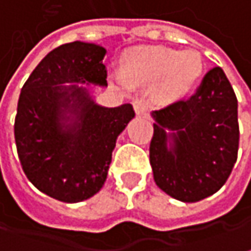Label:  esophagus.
Listing matches in <instances>:
<instances>
[{
  "label": "esophagus",
  "instance_id": "34e87169",
  "mask_svg": "<svg viewBox=\"0 0 251 251\" xmlns=\"http://www.w3.org/2000/svg\"><path fill=\"white\" fill-rule=\"evenodd\" d=\"M133 109L136 112V115L145 116L146 111H148V106H146V103L142 99H136V100H133Z\"/></svg>",
  "mask_w": 251,
  "mask_h": 251
}]
</instances>
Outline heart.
<instances>
[{
    "mask_svg": "<svg viewBox=\"0 0 251 251\" xmlns=\"http://www.w3.org/2000/svg\"><path fill=\"white\" fill-rule=\"evenodd\" d=\"M203 69V58L195 50L136 47L126 53L124 71H115L113 79L126 91L135 85L155 83V95L160 100L176 102L193 89Z\"/></svg>",
    "mask_w": 251,
    "mask_h": 251,
    "instance_id": "b5f03b06",
    "label": "heart"
}]
</instances>
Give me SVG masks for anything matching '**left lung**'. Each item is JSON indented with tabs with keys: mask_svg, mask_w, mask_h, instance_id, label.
Here are the masks:
<instances>
[{
	"mask_svg": "<svg viewBox=\"0 0 251 251\" xmlns=\"http://www.w3.org/2000/svg\"><path fill=\"white\" fill-rule=\"evenodd\" d=\"M149 159L153 179L184 203L206 199L226 183L237 160V98L219 67L186 100L152 112Z\"/></svg>",
	"mask_w": 251,
	"mask_h": 251,
	"instance_id": "obj_1",
	"label": "left lung"
}]
</instances>
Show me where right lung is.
Masks as SVG:
<instances>
[{"mask_svg":"<svg viewBox=\"0 0 251 251\" xmlns=\"http://www.w3.org/2000/svg\"><path fill=\"white\" fill-rule=\"evenodd\" d=\"M105 53L103 47L82 41L55 48L18 99L14 133L24 172L38 190L65 203L102 189L116 139L135 118L130 103L102 106L83 86H108Z\"/></svg>","mask_w":251,"mask_h":251,"instance_id":"right-lung-1","label":"right lung"}]
</instances>
